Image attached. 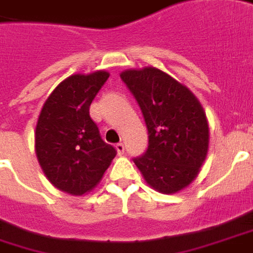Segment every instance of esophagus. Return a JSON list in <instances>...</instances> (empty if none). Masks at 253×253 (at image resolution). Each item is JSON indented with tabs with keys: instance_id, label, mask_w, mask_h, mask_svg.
<instances>
[{
	"instance_id": "34e87169",
	"label": "esophagus",
	"mask_w": 253,
	"mask_h": 253,
	"mask_svg": "<svg viewBox=\"0 0 253 253\" xmlns=\"http://www.w3.org/2000/svg\"><path fill=\"white\" fill-rule=\"evenodd\" d=\"M116 149L118 154H124V151H125V146H124V143H117Z\"/></svg>"
}]
</instances>
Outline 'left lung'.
<instances>
[{"instance_id":"left-lung-1","label":"left lung","mask_w":253,"mask_h":253,"mask_svg":"<svg viewBox=\"0 0 253 253\" xmlns=\"http://www.w3.org/2000/svg\"><path fill=\"white\" fill-rule=\"evenodd\" d=\"M120 77L142 110L149 133L147 150L133 163L161 193L187 187L208 153L210 132L201 104L186 86L154 67L126 70Z\"/></svg>"}]
</instances>
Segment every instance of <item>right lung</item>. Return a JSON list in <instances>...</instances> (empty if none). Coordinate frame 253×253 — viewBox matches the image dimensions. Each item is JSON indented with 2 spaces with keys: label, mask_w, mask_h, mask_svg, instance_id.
<instances>
[{
  "label": "right lung",
  "mask_w": 253,
  "mask_h": 253,
  "mask_svg": "<svg viewBox=\"0 0 253 253\" xmlns=\"http://www.w3.org/2000/svg\"><path fill=\"white\" fill-rule=\"evenodd\" d=\"M107 78L106 71L66 78L46 99L38 117V163L55 187L73 196L93 189L117 154L89 116L90 103Z\"/></svg>",
  "instance_id": "right-lung-1"
}]
</instances>
